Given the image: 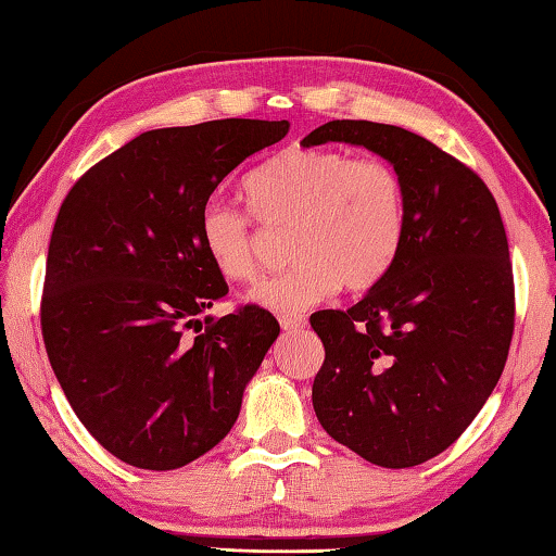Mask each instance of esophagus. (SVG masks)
I'll use <instances>...</instances> for the list:
<instances>
[{
  "label": "esophagus",
  "instance_id": "34e87169",
  "mask_svg": "<svg viewBox=\"0 0 556 556\" xmlns=\"http://www.w3.org/2000/svg\"><path fill=\"white\" fill-rule=\"evenodd\" d=\"M277 318H279V326H281V331H287V333L301 331V328L306 326V318L301 316V314H279Z\"/></svg>",
  "mask_w": 556,
  "mask_h": 556
}]
</instances>
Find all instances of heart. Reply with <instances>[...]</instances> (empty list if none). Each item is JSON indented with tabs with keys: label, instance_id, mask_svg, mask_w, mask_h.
I'll list each match as a JSON object with an SVG mask.
<instances>
[{
	"label": "heart",
	"instance_id": "1",
	"mask_svg": "<svg viewBox=\"0 0 556 556\" xmlns=\"http://www.w3.org/2000/svg\"><path fill=\"white\" fill-rule=\"evenodd\" d=\"M250 208L211 199L199 215V238L223 279L244 285L260 269V223L291 228L281 275L250 291L255 304L299 314L345 291H368L392 269L407 232V188L378 156L341 149H285L244 178Z\"/></svg>",
	"mask_w": 556,
	"mask_h": 556
}]
</instances>
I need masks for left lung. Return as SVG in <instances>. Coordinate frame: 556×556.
<instances>
[{
	"label": "left lung",
	"mask_w": 556,
	"mask_h": 556,
	"mask_svg": "<svg viewBox=\"0 0 556 556\" xmlns=\"http://www.w3.org/2000/svg\"><path fill=\"white\" fill-rule=\"evenodd\" d=\"M326 142L365 147L397 168L407 232L355 306L312 316L326 348L316 417L375 466H419L464 434L505 368L515 285L501 211L481 176L409 129L333 119L301 144Z\"/></svg>",
	"instance_id": "left-lung-1"
}]
</instances>
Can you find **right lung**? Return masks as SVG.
Returning <instances> with one entry per match:
<instances>
[{"instance_id":"right-lung-1","label":"right lung","mask_w":556,"mask_h":556,"mask_svg":"<svg viewBox=\"0 0 556 556\" xmlns=\"http://www.w3.org/2000/svg\"><path fill=\"white\" fill-rule=\"evenodd\" d=\"M287 131V119L238 117L144 131L65 195L46 260V353L83 427L129 466L174 470L211 451L277 341V318L255 304L205 316L228 285L199 215Z\"/></svg>"}]
</instances>
